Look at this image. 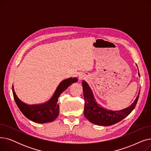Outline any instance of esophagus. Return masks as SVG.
Listing matches in <instances>:
<instances>
[{
  "label": "esophagus",
  "instance_id": "1",
  "mask_svg": "<svg viewBox=\"0 0 151 151\" xmlns=\"http://www.w3.org/2000/svg\"><path fill=\"white\" fill-rule=\"evenodd\" d=\"M79 78H80V79H81V78H83V77H81V76H79Z\"/></svg>",
  "mask_w": 151,
  "mask_h": 151
}]
</instances>
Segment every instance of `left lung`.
<instances>
[{
    "label": "left lung",
    "mask_w": 151,
    "mask_h": 151,
    "mask_svg": "<svg viewBox=\"0 0 151 151\" xmlns=\"http://www.w3.org/2000/svg\"><path fill=\"white\" fill-rule=\"evenodd\" d=\"M138 76H140L139 71ZM83 94L85 101L84 114L91 123L101 126H108L116 124L127 116L135 107L139 96V92L135 100L129 107L119 111H112L101 107L93 97L92 91L88 84L83 81Z\"/></svg>",
    "instance_id": "1"
}]
</instances>
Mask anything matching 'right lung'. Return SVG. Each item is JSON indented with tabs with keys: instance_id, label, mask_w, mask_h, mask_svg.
I'll return each mask as SVG.
<instances>
[{
	"instance_id": "add662e5",
	"label": "right lung",
	"mask_w": 151,
	"mask_h": 151,
	"mask_svg": "<svg viewBox=\"0 0 151 151\" xmlns=\"http://www.w3.org/2000/svg\"><path fill=\"white\" fill-rule=\"evenodd\" d=\"M78 81L77 78H69L63 80L58 86L52 97L45 103L37 105H27L22 101L16 94L13 85L12 91L13 97L21 113L29 119L37 123H46L54 121L59 113L58 98L68 87Z\"/></svg>"
}]
</instances>
